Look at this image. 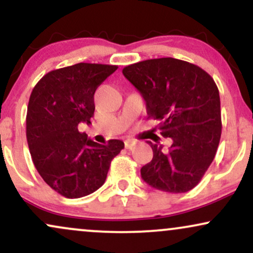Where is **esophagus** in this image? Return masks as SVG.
Instances as JSON below:
<instances>
[{
    "instance_id": "esophagus-1",
    "label": "esophagus",
    "mask_w": 253,
    "mask_h": 253,
    "mask_svg": "<svg viewBox=\"0 0 253 253\" xmlns=\"http://www.w3.org/2000/svg\"><path fill=\"white\" fill-rule=\"evenodd\" d=\"M135 144L136 141L134 139H127V140H125V147H126V149H132Z\"/></svg>"
}]
</instances>
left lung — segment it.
Returning <instances> with one entry per match:
<instances>
[{"instance_id":"1","label":"left lung","mask_w":253,"mask_h":253,"mask_svg":"<svg viewBox=\"0 0 253 253\" xmlns=\"http://www.w3.org/2000/svg\"><path fill=\"white\" fill-rule=\"evenodd\" d=\"M124 76L146 102L149 118L171 138L168 152L147 141L153 158L140 169L155 189L185 193L199 184L215 157L221 136L219 89L200 66L175 58L147 59L126 66Z\"/></svg>"}]
</instances>
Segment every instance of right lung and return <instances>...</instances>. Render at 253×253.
I'll use <instances>...</instances> for the list:
<instances>
[{
  "instance_id": "add662e5",
  "label": "right lung",
  "mask_w": 253,
  "mask_h": 253,
  "mask_svg": "<svg viewBox=\"0 0 253 253\" xmlns=\"http://www.w3.org/2000/svg\"><path fill=\"white\" fill-rule=\"evenodd\" d=\"M118 69L78 63L46 74L32 90L26 136L34 167L58 194L80 199L102 187L113 158L125 147L112 139L101 145L78 130L91 124L97 86Z\"/></svg>"
}]
</instances>
